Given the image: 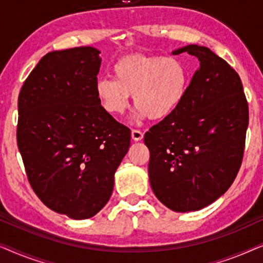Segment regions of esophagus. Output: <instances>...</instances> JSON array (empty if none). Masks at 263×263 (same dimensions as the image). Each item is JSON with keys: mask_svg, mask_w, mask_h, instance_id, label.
<instances>
[{"mask_svg": "<svg viewBox=\"0 0 263 263\" xmlns=\"http://www.w3.org/2000/svg\"><path fill=\"white\" fill-rule=\"evenodd\" d=\"M132 139L134 140V141H140V140L143 139V134L141 130H139V129H133L132 130Z\"/></svg>", "mask_w": 263, "mask_h": 263, "instance_id": "esophagus-1", "label": "esophagus"}]
</instances>
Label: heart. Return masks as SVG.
<instances>
[{"label":"heart","mask_w":263,"mask_h":263,"mask_svg":"<svg viewBox=\"0 0 263 263\" xmlns=\"http://www.w3.org/2000/svg\"><path fill=\"white\" fill-rule=\"evenodd\" d=\"M112 73L114 79L96 85L103 109L112 116L124 114L133 96L139 117L164 120L178 109L190 85L188 68L175 57L130 55L115 63Z\"/></svg>","instance_id":"1"}]
</instances>
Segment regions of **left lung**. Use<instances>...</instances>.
<instances>
[{
  "instance_id": "8db88e82",
  "label": "left lung",
  "mask_w": 263,
  "mask_h": 263,
  "mask_svg": "<svg viewBox=\"0 0 263 263\" xmlns=\"http://www.w3.org/2000/svg\"><path fill=\"white\" fill-rule=\"evenodd\" d=\"M199 59L188 92L171 116L149 128V183L175 212L199 211L235 181L246 147L249 109L237 71L206 46L188 45Z\"/></svg>"
}]
</instances>
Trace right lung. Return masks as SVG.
I'll list each match as a JSON object with an SVG mask.
<instances>
[{"mask_svg":"<svg viewBox=\"0 0 263 263\" xmlns=\"http://www.w3.org/2000/svg\"><path fill=\"white\" fill-rule=\"evenodd\" d=\"M100 62L91 46L46 53L17 100L16 141L28 182L46 207L78 220L105 206L130 146V129L97 97Z\"/></svg>","mask_w":263,"mask_h":263,"instance_id":"right-lung-1","label":"right lung"}]
</instances>
